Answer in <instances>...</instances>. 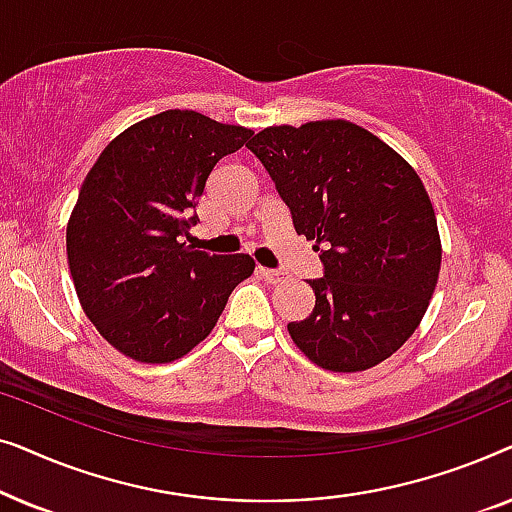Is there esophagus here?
I'll use <instances>...</instances> for the list:
<instances>
[{
	"mask_svg": "<svg viewBox=\"0 0 512 512\" xmlns=\"http://www.w3.org/2000/svg\"><path fill=\"white\" fill-rule=\"evenodd\" d=\"M258 277L265 279V282H268V284H279V282H284V272H279V270L258 268Z\"/></svg>",
	"mask_w": 512,
	"mask_h": 512,
	"instance_id": "34e87169",
	"label": "esophagus"
}]
</instances>
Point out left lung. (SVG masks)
<instances>
[{
	"label": "left lung",
	"instance_id": "8db88e82",
	"mask_svg": "<svg viewBox=\"0 0 512 512\" xmlns=\"http://www.w3.org/2000/svg\"><path fill=\"white\" fill-rule=\"evenodd\" d=\"M314 242L324 277L314 310L291 321L296 347L319 368L359 373L417 331L436 291L440 233L431 198L401 153L352 121L270 125L247 144Z\"/></svg>",
	"mask_w": 512,
	"mask_h": 512
}]
</instances>
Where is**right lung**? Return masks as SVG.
Masks as SVG:
<instances>
[{
    "instance_id": "add662e5",
    "label": "right lung",
    "mask_w": 512,
    "mask_h": 512,
    "mask_svg": "<svg viewBox=\"0 0 512 512\" xmlns=\"http://www.w3.org/2000/svg\"><path fill=\"white\" fill-rule=\"evenodd\" d=\"M254 135L191 109H167L111 139L67 221L76 296L111 347L170 363L212 333L251 277L247 254L207 256L184 242L209 172Z\"/></svg>"
}]
</instances>
